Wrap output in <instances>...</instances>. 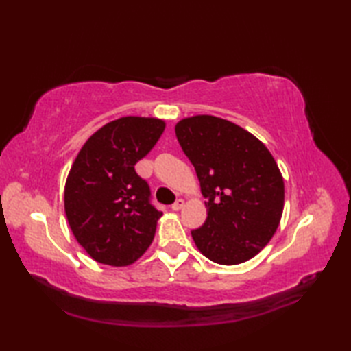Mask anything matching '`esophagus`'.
I'll return each instance as SVG.
<instances>
[{"mask_svg": "<svg viewBox=\"0 0 351 351\" xmlns=\"http://www.w3.org/2000/svg\"><path fill=\"white\" fill-rule=\"evenodd\" d=\"M184 204H185V202H184V200H182V199H178V200H176V202H175L173 205H171V210H173V211H180V210H181V208L184 206Z\"/></svg>", "mask_w": 351, "mask_h": 351, "instance_id": "obj_1", "label": "esophagus"}]
</instances>
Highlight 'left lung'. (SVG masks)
Wrapping results in <instances>:
<instances>
[{
	"mask_svg": "<svg viewBox=\"0 0 351 351\" xmlns=\"http://www.w3.org/2000/svg\"><path fill=\"white\" fill-rule=\"evenodd\" d=\"M175 132L206 199L204 226L191 230L196 247L221 265L252 259L283 211L285 187L273 155L253 134L215 116L185 117Z\"/></svg>",
	"mask_w": 351,
	"mask_h": 351,
	"instance_id": "8db88e82",
	"label": "left lung"
}]
</instances>
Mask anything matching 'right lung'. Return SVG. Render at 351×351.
Here are the masks:
<instances>
[{"label": "right lung", "instance_id": "1", "mask_svg": "<svg viewBox=\"0 0 351 351\" xmlns=\"http://www.w3.org/2000/svg\"><path fill=\"white\" fill-rule=\"evenodd\" d=\"M166 123L126 116L108 122L81 147L64 185V213L73 237L96 263L125 267L151 245L162 215L136 173Z\"/></svg>", "mask_w": 351, "mask_h": 351}]
</instances>
